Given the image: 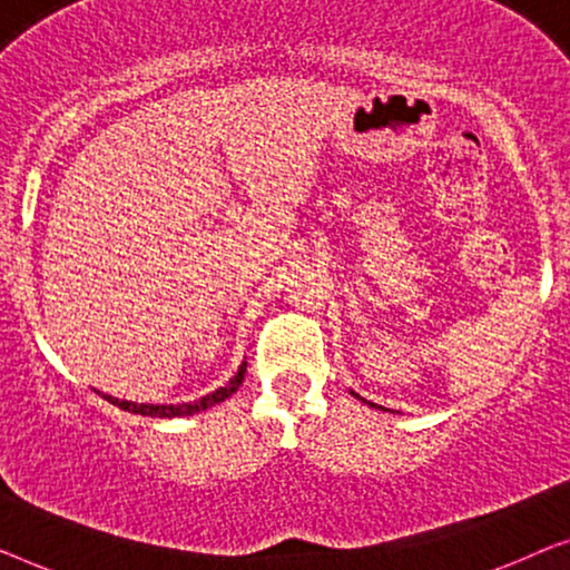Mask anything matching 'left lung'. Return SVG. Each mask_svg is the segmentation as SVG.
<instances>
[{"mask_svg": "<svg viewBox=\"0 0 570 570\" xmlns=\"http://www.w3.org/2000/svg\"><path fill=\"white\" fill-rule=\"evenodd\" d=\"M355 396H357V394H355ZM371 407H373V404H371Z\"/></svg>", "mask_w": 570, "mask_h": 570, "instance_id": "8db88e82", "label": "left lung"}]
</instances>
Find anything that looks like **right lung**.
Segmentation results:
<instances>
[{"instance_id": "right-lung-1", "label": "right lung", "mask_w": 570, "mask_h": 570, "mask_svg": "<svg viewBox=\"0 0 570 570\" xmlns=\"http://www.w3.org/2000/svg\"><path fill=\"white\" fill-rule=\"evenodd\" d=\"M244 373H246V361L240 363V368L236 376H233L228 384L217 389V392L202 396L197 402H189V404H137V402H124V400H116V396H108L104 394V400H108L116 407L127 410V412H135V415H147V417H184V415H191V412H202L207 407H215L217 402H225L230 394L238 392V386L244 384Z\"/></svg>"}]
</instances>
